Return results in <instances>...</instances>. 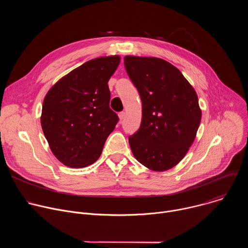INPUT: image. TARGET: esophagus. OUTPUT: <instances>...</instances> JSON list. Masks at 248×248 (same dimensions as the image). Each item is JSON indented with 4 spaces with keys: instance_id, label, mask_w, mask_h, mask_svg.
Segmentation results:
<instances>
[{
    "instance_id": "1",
    "label": "esophagus",
    "mask_w": 248,
    "mask_h": 248,
    "mask_svg": "<svg viewBox=\"0 0 248 248\" xmlns=\"http://www.w3.org/2000/svg\"><path fill=\"white\" fill-rule=\"evenodd\" d=\"M119 118H120V120H121V121H123V120L125 118V113H124V112H121V113H119Z\"/></svg>"
}]
</instances>
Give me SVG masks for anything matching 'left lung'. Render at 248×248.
<instances>
[{
	"label": "left lung",
	"mask_w": 248,
	"mask_h": 248,
	"mask_svg": "<svg viewBox=\"0 0 248 248\" xmlns=\"http://www.w3.org/2000/svg\"><path fill=\"white\" fill-rule=\"evenodd\" d=\"M124 66L142 102L140 127L128 137L131 151L146 168L167 170L183 160L196 136L201 121L197 94L165 60L125 56Z\"/></svg>",
	"instance_id": "8db88e82"
}]
</instances>
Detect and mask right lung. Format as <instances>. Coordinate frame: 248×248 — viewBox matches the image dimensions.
<instances>
[{"mask_svg": "<svg viewBox=\"0 0 248 248\" xmlns=\"http://www.w3.org/2000/svg\"><path fill=\"white\" fill-rule=\"evenodd\" d=\"M119 56L90 60L62 78L46 94L41 126L56 158L70 168L95 163L119 122L110 109L108 81Z\"/></svg>", "mask_w": 248, "mask_h": 248, "instance_id": "1", "label": "right lung"}]
</instances>
